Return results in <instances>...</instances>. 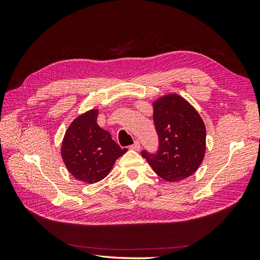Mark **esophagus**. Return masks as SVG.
Segmentation results:
<instances>
[{
    "label": "esophagus",
    "mask_w": 260,
    "mask_h": 260,
    "mask_svg": "<svg viewBox=\"0 0 260 260\" xmlns=\"http://www.w3.org/2000/svg\"><path fill=\"white\" fill-rule=\"evenodd\" d=\"M130 148H131V149H133V151H140V148H141V144H140L139 141H136L135 144L131 145V146H130Z\"/></svg>",
    "instance_id": "1"
}]
</instances>
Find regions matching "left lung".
Instances as JSON below:
<instances>
[{
    "label": "left lung",
    "mask_w": 260,
    "mask_h": 260,
    "mask_svg": "<svg viewBox=\"0 0 260 260\" xmlns=\"http://www.w3.org/2000/svg\"><path fill=\"white\" fill-rule=\"evenodd\" d=\"M153 119L159 138L157 154L142 156L164 180L178 182L191 177L206 152V128L198 111L177 93L153 102Z\"/></svg>",
    "instance_id": "obj_1"
}]
</instances>
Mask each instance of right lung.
<instances>
[{"label":"right lung","instance_id":"obj_1","mask_svg":"<svg viewBox=\"0 0 260 260\" xmlns=\"http://www.w3.org/2000/svg\"><path fill=\"white\" fill-rule=\"evenodd\" d=\"M99 109L93 108L72 121L60 147L62 161L75 179L96 183L111 172L115 161L125 152L111 133L98 124Z\"/></svg>","mask_w":260,"mask_h":260}]
</instances>
